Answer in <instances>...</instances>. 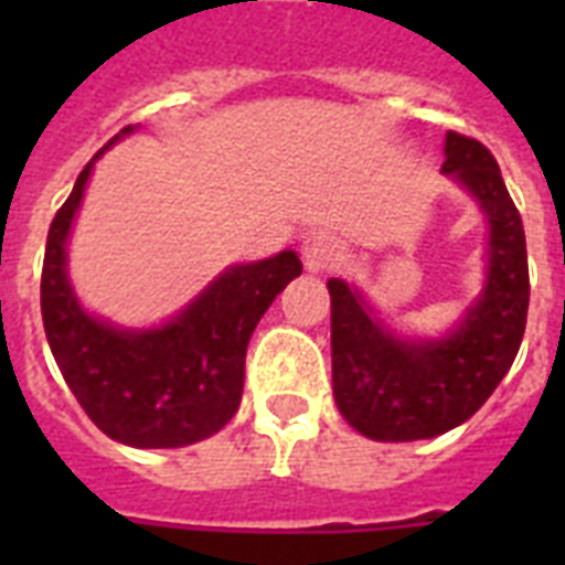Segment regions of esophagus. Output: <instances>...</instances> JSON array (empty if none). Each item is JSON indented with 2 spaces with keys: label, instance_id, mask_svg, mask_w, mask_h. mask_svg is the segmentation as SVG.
<instances>
[{
  "label": "esophagus",
  "instance_id": "esophagus-1",
  "mask_svg": "<svg viewBox=\"0 0 565 565\" xmlns=\"http://www.w3.org/2000/svg\"><path fill=\"white\" fill-rule=\"evenodd\" d=\"M301 255H305V266L310 273H326V269H334L343 260V246L328 234H317V237H310L305 243Z\"/></svg>",
  "mask_w": 565,
  "mask_h": 565
}]
</instances>
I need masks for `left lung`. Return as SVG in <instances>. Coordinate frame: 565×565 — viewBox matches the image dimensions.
I'll return each instance as SVG.
<instances>
[{
    "instance_id": "left-lung-1",
    "label": "left lung",
    "mask_w": 565,
    "mask_h": 565,
    "mask_svg": "<svg viewBox=\"0 0 565 565\" xmlns=\"http://www.w3.org/2000/svg\"><path fill=\"white\" fill-rule=\"evenodd\" d=\"M443 172L463 181L490 220L487 287L455 334L402 343L349 284L328 281L337 407L363 437L384 443L437 437L469 419L508 375L525 334V228L499 163L475 137L448 131Z\"/></svg>"
}]
</instances>
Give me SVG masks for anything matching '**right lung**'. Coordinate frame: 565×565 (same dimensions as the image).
Returning <instances> with one entry per match:
<instances>
[{"label": "right lung", "instance_id": "obj_1", "mask_svg": "<svg viewBox=\"0 0 565 565\" xmlns=\"http://www.w3.org/2000/svg\"><path fill=\"white\" fill-rule=\"evenodd\" d=\"M90 170L93 161L49 225L40 275V313L57 370L96 428L117 443L179 448L213 437L237 413L248 337L301 275L299 255L231 266L179 319L140 334L117 331L84 313L64 269L66 234Z\"/></svg>", "mask_w": 565, "mask_h": 565}]
</instances>
